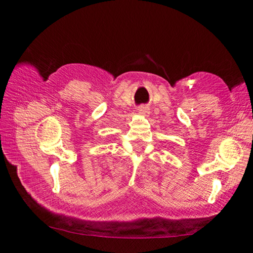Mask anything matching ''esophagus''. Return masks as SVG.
Here are the masks:
<instances>
[{
	"label": "esophagus",
	"mask_w": 253,
	"mask_h": 253,
	"mask_svg": "<svg viewBox=\"0 0 253 253\" xmlns=\"http://www.w3.org/2000/svg\"><path fill=\"white\" fill-rule=\"evenodd\" d=\"M138 113L144 116H148L149 115V108L146 106H139L138 107Z\"/></svg>",
	"instance_id": "esophagus-1"
}]
</instances>
